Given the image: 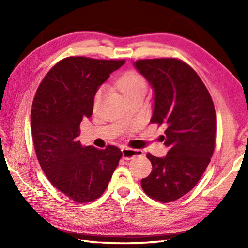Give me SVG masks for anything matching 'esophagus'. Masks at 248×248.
<instances>
[{
    "instance_id": "1",
    "label": "esophagus",
    "mask_w": 248,
    "mask_h": 248,
    "mask_svg": "<svg viewBox=\"0 0 248 248\" xmlns=\"http://www.w3.org/2000/svg\"><path fill=\"white\" fill-rule=\"evenodd\" d=\"M123 152V157L124 160H131L135 156H139L143 155V151L140 149H132V148H123L121 149Z\"/></svg>"
}]
</instances>
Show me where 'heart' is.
Segmentation results:
<instances>
[{
    "mask_svg": "<svg viewBox=\"0 0 248 248\" xmlns=\"http://www.w3.org/2000/svg\"><path fill=\"white\" fill-rule=\"evenodd\" d=\"M118 86L120 91L123 92L125 98L135 96V94H145L148 88V84L145 78L140 73L129 72L125 73L118 80ZM103 92V87L99 89L96 93V100L101 97Z\"/></svg>",
    "mask_w": 248,
    "mask_h": 248,
    "instance_id": "b5f03b06",
    "label": "heart"
}]
</instances>
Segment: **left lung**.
<instances>
[{
	"label": "left lung",
	"mask_w": 248,
	"mask_h": 248,
	"mask_svg": "<svg viewBox=\"0 0 248 248\" xmlns=\"http://www.w3.org/2000/svg\"><path fill=\"white\" fill-rule=\"evenodd\" d=\"M133 66L154 89L150 121L165 128L166 156L147 154L151 173L140 184L149 197L170 202L188 193L202 178L214 151L217 117L202 78L177 59L140 60Z\"/></svg>",
	"instance_id": "left-lung-1"
}]
</instances>
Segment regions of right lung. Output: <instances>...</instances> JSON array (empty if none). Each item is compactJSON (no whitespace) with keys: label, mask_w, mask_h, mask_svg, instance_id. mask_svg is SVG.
<instances>
[{"label":"right lung","mask_w":248,"mask_h":248,"mask_svg":"<svg viewBox=\"0 0 248 248\" xmlns=\"http://www.w3.org/2000/svg\"><path fill=\"white\" fill-rule=\"evenodd\" d=\"M124 61L68 57L46 73L31 113L37 159L50 182L77 202H89L107 189L123 154L78 140L83 118L93 114L98 88Z\"/></svg>","instance_id":"right-lung-1"}]
</instances>
